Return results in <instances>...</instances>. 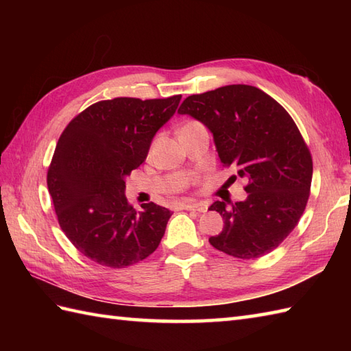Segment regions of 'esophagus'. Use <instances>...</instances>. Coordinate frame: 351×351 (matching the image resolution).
Listing matches in <instances>:
<instances>
[{
  "instance_id": "34e87169",
  "label": "esophagus",
  "mask_w": 351,
  "mask_h": 351,
  "mask_svg": "<svg viewBox=\"0 0 351 351\" xmlns=\"http://www.w3.org/2000/svg\"><path fill=\"white\" fill-rule=\"evenodd\" d=\"M182 210H190V211H199V213H205L208 210L206 204L204 202H195V204H182L181 205Z\"/></svg>"
}]
</instances>
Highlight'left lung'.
Listing matches in <instances>:
<instances>
[{
    "mask_svg": "<svg viewBox=\"0 0 351 351\" xmlns=\"http://www.w3.org/2000/svg\"><path fill=\"white\" fill-rule=\"evenodd\" d=\"M178 113L204 123L220 161L247 181L241 202L208 208L225 223L213 247L240 259L274 250L299 223L312 181L309 149L287 110L256 87L232 84L189 96Z\"/></svg>",
    "mask_w": 351,
    "mask_h": 351,
    "instance_id": "obj_1",
    "label": "left lung"
}]
</instances>
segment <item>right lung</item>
Segmentation results:
<instances>
[{"mask_svg": "<svg viewBox=\"0 0 351 351\" xmlns=\"http://www.w3.org/2000/svg\"><path fill=\"white\" fill-rule=\"evenodd\" d=\"M180 101L181 95L96 102L58 138L48 170L49 195L66 237L95 263L123 268L158 247L170 210L151 202L136 211L126 200L125 181L146 160L155 134Z\"/></svg>", "mask_w": 351, "mask_h": 351, "instance_id": "add662e5", "label": "right lung"}]
</instances>
